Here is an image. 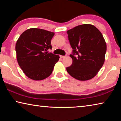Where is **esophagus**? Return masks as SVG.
Listing matches in <instances>:
<instances>
[{"label":"esophagus","mask_w":121,"mask_h":121,"mask_svg":"<svg viewBox=\"0 0 121 121\" xmlns=\"http://www.w3.org/2000/svg\"><path fill=\"white\" fill-rule=\"evenodd\" d=\"M65 57H66V56H60L61 58H65Z\"/></svg>","instance_id":"obj_1"}]
</instances>
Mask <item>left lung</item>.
<instances>
[{"instance_id":"8db88e82","label":"left lung","mask_w":121,"mask_h":121,"mask_svg":"<svg viewBox=\"0 0 121 121\" xmlns=\"http://www.w3.org/2000/svg\"><path fill=\"white\" fill-rule=\"evenodd\" d=\"M73 49V63L67 72L79 81H87L97 74L105 62L107 46L102 34L93 25L82 24L67 31Z\"/></svg>"}]
</instances>
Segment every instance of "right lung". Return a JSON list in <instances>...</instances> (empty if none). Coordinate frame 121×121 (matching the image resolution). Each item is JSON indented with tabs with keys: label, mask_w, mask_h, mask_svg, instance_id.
Returning a JSON list of instances; mask_svg holds the SVG:
<instances>
[{
	"label": "right lung",
	"mask_w": 121,
	"mask_h": 121,
	"mask_svg": "<svg viewBox=\"0 0 121 121\" xmlns=\"http://www.w3.org/2000/svg\"><path fill=\"white\" fill-rule=\"evenodd\" d=\"M54 32L37 28H31L22 33L16 42V58L20 68L29 78L36 81L48 77L59 56L48 53L52 48L51 39Z\"/></svg>",
	"instance_id": "add662e5"
}]
</instances>
